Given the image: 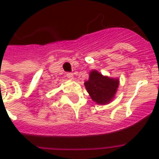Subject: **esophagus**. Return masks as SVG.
I'll use <instances>...</instances> for the list:
<instances>
[{
  "instance_id": "obj_1",
  "label": "esophagus",
  "mask_w": 159,
  "mask_h": 159,
  "mask_svg": "<svg viewBox=\"0 0 159 159\" xmlns=\"http://www.w3.org/2000/svg\"><path fill=\"white\" fill-rule=\"evenodd\" d=\"M67 77L69 79H73V73H72V72H67Z\"/></svg>"
}]
</instances>
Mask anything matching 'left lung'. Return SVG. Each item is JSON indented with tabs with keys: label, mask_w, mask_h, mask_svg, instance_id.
<instances>
[{
	"label": "left lung",
	"mask_w": 159,
	"mask_h": 159,
	"mask_svg": "<svg viewBox=\"0 0 159 159\" xmlns=\"http://www.w3.org/2000/svg\"><path fill=\"white\" fill-rule=\"evenodd\" d=\"M90 97L97 104L106 105L113 100L119 87L117 78L103 76L93 70L90 72L89 79L84 83Z\"/></svg>",
	"instance_id": "8db88e82"
}]
</instances>
